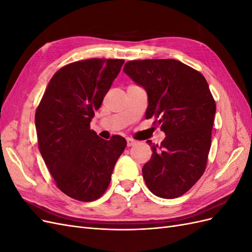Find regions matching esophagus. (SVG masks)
Here are the masks:
<instances>
[{"instance_id":"1","label":"esophagus","mask_w":252,"mask_h":252,"mask_svg":"<svg viewBox=\"0 0 252 252\" xmlns=\"http://www.w3.org/2000/svg\"><path fill=\"white\" fill-rule=\"evenodd\" d=\"M126 141H127V146H134V145L136 144V141L135 140H133L132 138H127L126 139Z\"/></svg>"}]
</instances>
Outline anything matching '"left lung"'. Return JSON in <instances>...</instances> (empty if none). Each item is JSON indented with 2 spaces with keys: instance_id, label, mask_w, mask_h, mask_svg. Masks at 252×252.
Listing matches in <instances>:
<instances>
[{
  "instance_id": "1",
  "label": "left lung",
  "mask_w": 252,
  "mask_h": 252,
  "mask_svg": "<svg viewBox=\"0 0 252 252\" xmlns=\"http://www.w3.org/2000/svg\"><path fill=\"white\" fill-rule=\"evenodd\" d=\"M124 72L147 91L145 118H155L166 133L151 146L143 178L150 191L163 199L186 193L203 175L211 146L216 101L204 75L172 59L129 61Z\"/></svg>"
}]
</instances>
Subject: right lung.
Here are the masks:
<instances>
[{"instance_id":"add662e5","label":"right lung","mask_w":252,"mask_h":252,"mask_svg":"<svg viewBox=\"0 0 252 252\" xmlns=\"http://www.w3.org/2000/svg\"><path fill=\"white\" fill-rule=\"evenodd\" d=\"M124 62L88 59L65 65L53 74L35 110L43 159L57 187L74 200L93 202L105 193L127 145L123 136L106 141L90 129Z\"/></svg>"}]
</instances>
